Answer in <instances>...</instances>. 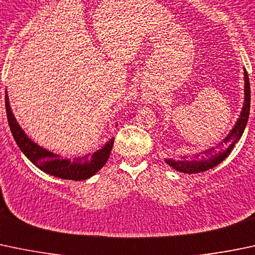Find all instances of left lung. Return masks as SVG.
I'll return each mask as SVG.
<instances>
[{
  "label": "left lung",
  "mask_w": 255,
  "mask_h": 255,
  "mask_svg": "<svg viewBox=\"0 0 255 255\" xmlns=\"http://www.w3.org/2000/svg\"><path fill=\"white\" fill-rule=\"evenodd\" d=\"M249 110H251V86H249L248 73L245 70V104H243L240 118L237 119L235 127L232 128L230 133L226 136L221 142L217 143L216 146L210 147L205 151L199 152L193 158L182 157L180 159L167 158L164 161L173 169L178 170V172L186 173V174H196V173L205 172V170L216 167L225 158H227L228 154L235 148L236 143L242 137V133L245 132L247 123H248Z\"/></svg>",
  "instance_id": "obj_1"
}]
</instances>
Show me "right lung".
<instances>
[{
	"instance_id": "1",
	"label": "right lung",
	"mask_w": 255,
	"mask_h": 255,
	"mask_svg": "<svg viewBox=\"0 0 255 255\" xmlns=\"http://www.w3.org/2000/svg\"><path fill=\"white\" fill-rule=\"evenodd\" d=\"M4 99H6L8 125L15 142H17L20 151L25 154V157L40 170L48 173L50 175H54V177L61 178V179H70L77 182V180H85L91 178L107 163L113 145H114V138L113 137L101 149L93 152L92 154L88 153L86 156L73 159L62 158L60 154L54 153V152L39 146L38 143H35L34 141H31V138L28 137L27 133L19 127L14 115H13L12 109L9 107L7 92Z\"/></svg>"
}]
</instances>
